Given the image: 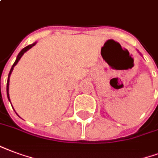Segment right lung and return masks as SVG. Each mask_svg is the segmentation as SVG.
<instances>
[{"label": "right lung", "mask_w": 158, "mask_h": 158, "mask_svg": "<svg viewBox=\"0 0 158 158\" xmlns=\"http://www.w3.org/2000/svg\"><path fill=\"white\" fill-rule=\"evenodd\" d=\"M36 43H37V42H35L34 43H32V44H30V45H28V46H27L25 47L23 49H22V51L18 53V55H17V59H16V61H15V63L13 64V65H12V67H11V69H10V73H9V74H8V79H7V84H6V94H7V98H8V100H9V101L10 102V97H9V81H10V74H11V72H12V70H13L14 67L17 65V64L18 63V61L20 60V58H22V56L25 53L27 50H29L30 48H31L32 47L35 46L36 45Z\"/></svg>", "instance_id": "add662e5"}]
</instances>
